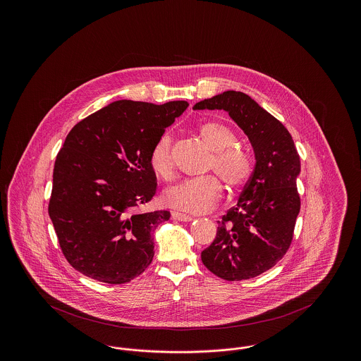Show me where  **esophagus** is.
Here are the masks:
<instances>
[{
  "label": "esophagus",
  "instance_id": "1",
  "mask_svg": "<svg viewBox=\"0 0 361 361\" xmlns=\"http://www.w3.org/2000/svg\"><path fill=\"white\" fill-rule=\"evenodd\" d=\"M172 218L176 219V221H180V222H190V221H193V218L190 215L181 214V212H177V211H173Z\"/></svg>",
  "mask_w": 361,
  "mask_h": 361
}]
</instances>
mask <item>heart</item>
<instances>
[{
    "label": "heart",
    "instance_id": "1",
    "mask_svg": "<svg viewBox=\"0 0 361 361\" xmlns=\"http://www.w3.org/2000/svg\"><path fill=\"white\" fill-rule=\"evenodd\" d=\"M196 133L212 152L206 172L215 173L221 177L231 192L243 188L252 176L253 164L249 153L235 146L237 135L234 131L221 121H208L200 123ZM149 161L158 177L164 180L172 178L174 161L173 139L169 134H162L155 140ZM222 196L224 188L219 178L211 174L168 189L162 200L166 206L184 212L203 214L218 206Z\"/></svg>",
    "mask_w": 361,
    "mask_h": 361
}]
</instances>
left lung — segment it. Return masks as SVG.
Returning a JSON list of instances; mask_svg holds the SVG:
<instances>
[{"mask_svg": "<svg viewBox=\"0 0 361 361\" xmlns=\"http://www.w3.org/2000/svg\"><path fill=\"white\" fill-rule=\"evenodd\" d=\"M193 108L227 111L256 155L237 206L218 221L216 237L202 252V261L227 281L256 277L275 267L291 246L300 211L296 187L300 157L283 123L242 92L227 90Z\"/></svg>", "mask_w": 361, "mask_h": 361, "instance_id": "8db88e82", "label": "left lung"}]
</instances>
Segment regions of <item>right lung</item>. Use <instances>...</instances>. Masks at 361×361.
Masks as SVG:
<instances>
[{
    "label": "right lung",
    "instance_id": "add662e5",
    "mask_svg": "<svg viewBox=\"0 0 361 361\" xmlns=\"http://www.w3.org/2000/svg\"><path fill=\"white\" fill-rule=\"evenodd\" d=\"M187 106L121 100L68 134L54 165L49 215L63 256L82 275L123 284L152 264L153 231L171 214L134 211L155 195V140Z\"/></svg>",
    "mask_w": 361,
    "mask_h": 361
}]
</instances>
